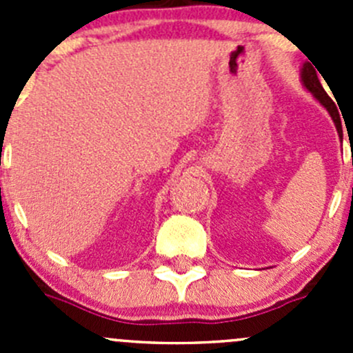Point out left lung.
Returning <instances> with one entry per match:
<instances>
[{"label":"left lung","mask_w":353,"mask_h":353,"mask_svg":"<svg viewBox=\"0 0 353 353\" xmlns=\"http://www.w3.org/2000/svg\"><path fill=\"white\" fill-rule=\"evenodd\" d=\"M301 81H302V85H304L305 90L311 92L312 97H314L316 101L323 105V108L328 110V114L331 116V119H333L334 126H336L338 134H340V138H341L343 130H341L340 112H338L336 104L331 101V99L328 97V94H326V90L323 88L321 81H319V78H318V73H316V66H312L311 63L305 61L304 65H302V70H301Z\"/></svg>","instance_id":"obj_1"}]
</instances>
